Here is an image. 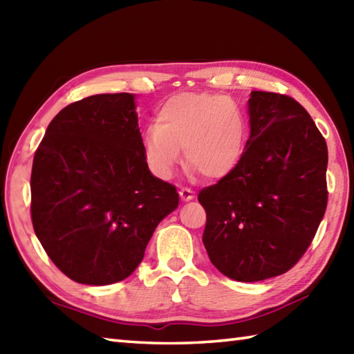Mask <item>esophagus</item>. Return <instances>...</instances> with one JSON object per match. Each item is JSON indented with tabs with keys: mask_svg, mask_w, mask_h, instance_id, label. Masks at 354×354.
Returning a JSON list of instances; mask_svg holds the SVG:
<instances>
[{
	"mask_svg": "<svg viewBox=\"0 0 354 354\" xmlns=\"http://www.w3.org/2000/svg\"><path fill=\"white\" fill-rule=\"evenodd\" d=\"M179 198H181L184 202H189L194 199V192L190 189H181L179 190Z\"/></svg>",
	"mask_w": 354,
	"mask_h": 354,
	"instance_id": "1",
	"label": "esophagus"
}]
</instances>
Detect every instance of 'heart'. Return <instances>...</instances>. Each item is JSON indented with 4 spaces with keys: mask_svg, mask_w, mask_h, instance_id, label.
Listing matches in <instances>:
<instances>
[{
    "mask_svg": "<svg viewBox=\"0 0 354 354\" xmlns=\"http://www.w3.org/2000/svg\"><path fill=\"white\" fill-rule=\"evenodd\" d=\"M246 138V118L234 102L205 93H179L158 111L156 124L145 131L141 145L158 178L173 176L183 149L192 171L219 179L239 164Z\"/></svg>",
    "mask_w": 354,
    "mask_h": 354,
    "instance_id": "1",
    "label": "heart"
}]
</instances>
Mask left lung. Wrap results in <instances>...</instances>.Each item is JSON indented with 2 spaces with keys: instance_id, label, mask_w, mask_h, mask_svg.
<instances>
[{
  "instance_id": "1",
  "label": "left lung",
  "mask_w": 354,
  "mask_h": 354,
  "mask_svg": "<svg viewBox=\"0 0 354 354\" xmlns=\"http://www.w3.org/2000/svg\"><path fill=\"white\" fill-rule=\"evenodd\" d=\"M248 114L239 164L198 199L209 260L228 278L254 283L288 272L317 234L328 153L310 115L288 95L252 91Z\"/></svg>"
}]
</instances>
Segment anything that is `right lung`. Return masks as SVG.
<instances>
[{"label":"right lung","mask_w":354,"mask_h":354,"mask_svg":"<svg viewBox=\"0 0 354 354\" xmlns=\"http://www.w3.org/2000/svg\"><path fill=\"white\" fill-rule=\"evenodd\" d=\"M135 94H97L51 120L33 160L32 222L51 261L80 284L122 281L179 204L142 152Z\"/></svg>","instance_id":"1"}]
</instances>
